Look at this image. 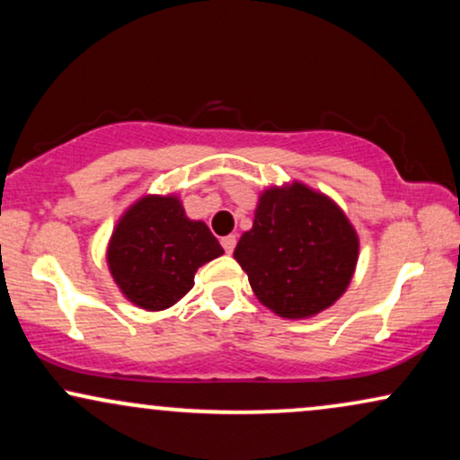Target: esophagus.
Masks as SVG:
<instances>
[{
	"mask_svg": "<svg viewBox=\"0 0 460 460\" xmlns=\"http://www.w3.org/2000/svg\"><path fill=\"white\" fill-rule=\"evenodd\" d=\"M235 242H237L235 235H225L223 240H220V244H223L225 251L231 255V252H234V248H235Z\"/></svg>",
	"mask_w": 460,
	"mask_h": 460,
	"instance_id": "esophagus-1",
	"label": "esophagus"
}]
</instances>
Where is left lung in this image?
Here are the masks:
<instances>
[{
	"label": "left lung",
	"instance_id": "8db88e82",
	"mask_svg": "<svg viewBox=\"0 0 460 460\" xmlns=\"http://www.w3.org/2000/svg\"><path fill=\"white\" fill-rule=\"evenodd\" d=\"M234 257L261 305L281 318H311L350 285L358 235L340 205L294 181L263 190Z\"/></svg>",
	"mask_w": 460,
	"mask_h": 460
}]
</instances>
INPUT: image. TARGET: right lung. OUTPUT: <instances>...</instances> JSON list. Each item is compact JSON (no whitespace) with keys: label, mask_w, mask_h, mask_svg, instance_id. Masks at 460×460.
<instances>
[{"label":"right lung","mask_w":460,"mask_h":460,"mask_svg":"<svg viewBox=\"0 0 460 460\" xmlns=\"http://www.w3.org/2000/svg\"><path fill=\"white\" fill-rule=\"evenodd\" d=\"M223 252L208 225L190 220L175 194H149L114 226L108 268L129 303L162 311L186 296L199 268Z\"/></svg>","instance_id":"right-lung-1"}]
</instances>
